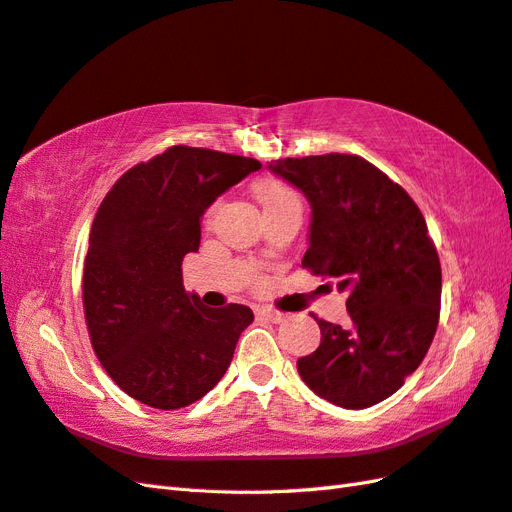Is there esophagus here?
<instances>
[{"label": "esophagus", "instance_id": "1", "mask_svg": "<svg viewBox=\"0 0 512 512\" xmlns=\"http://www.w3.org/2000/svg\"><path fill=\"white\" fill-rule=\"evenodd\" d=\"M257 316L270 320V323H283V320H285V314L275 312V310H266V307H261V310H257Z\"/></svg>", "mask_w": 512, "mask_h": 512}]
</instances>
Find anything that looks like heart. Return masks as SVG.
Here are the masks:
<instances>
[{
  "instance_id": "1",
  "label": "heart",
  "mask_w": 512,
  "mask_h": 512,
  "mask_svg": "<svg viewBox=\"0 0 512 512\" xmlns=\"http://www.w3.org/2000/svg\"><path fill=\"white\" fill-rule=\"evenodd\" d=\"M257 196L261 200V205H264V209H275V207H281V205H288V202H299L296 200V196L290 192L288 187H283L275 181H264L257 185Z\"/></svg>"
}]
</instances>
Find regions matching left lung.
<instances>
[{
	"mask_svg": "<svg viewBox=\"0 0 512 512\" xmlns=\"http://www.w3.org/2000/svg\"><path fill=\"white\" fill-rule=\"evenodd\" d=\"M268 170L312 207L303 266L349 294V325L318 320L320 347L299 358V375L340 408L375 406L417 371L436 334L441 261L423 213L355 154L279 159Z\"/></svg>",
	"mask_w": 512,
	"mask_h": 512,
	"instance_id": "obj_1",
	"label": "left lung"
}]
</instances>
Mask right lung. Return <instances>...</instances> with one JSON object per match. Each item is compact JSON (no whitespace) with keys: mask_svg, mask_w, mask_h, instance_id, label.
I'll return each instance as SVG.
<instances>
[{"mask_svg":"<svg viewBox=\"0 0 512 512\" xmlns=\"http://www.w3.org/2000/svg\"><path fill=\"white\" fill-rule=\"evenodd\" d=\"M261 163L172 146L130 168L95 213L82 275L93 351L126 395L157 410L205 397L233 360L251 307H207L183 288L200 220Z\"/></svg>","mask_w":512,"mask_h":512,"instance_id":"obj_1","label":"right lung"}]
</instances>
